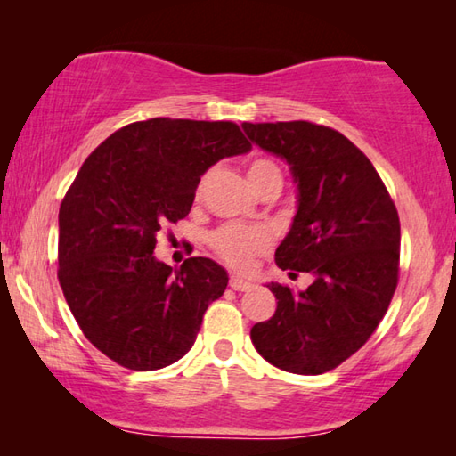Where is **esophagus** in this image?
Returning a JSON list of instances; mask_svg holds the SVG:
<instances>
[{
  "mask_svg": "<svg viewBox=\"0 0 456 456\" xmlns=\"http://www.w3.org/2000/svg\"><path fill=\"white\" fill-rule=\"evenodd\" d=\"M229 285H231V289H235V291H249L253 288L251 281H245V280H241V277H237V275H231Z\"/></svg>",
  "mask_w": 456,
  "mask_h": 456,
  "instance_id": "esophagus-1",
  "label": "esophagus"
}]
</instances>
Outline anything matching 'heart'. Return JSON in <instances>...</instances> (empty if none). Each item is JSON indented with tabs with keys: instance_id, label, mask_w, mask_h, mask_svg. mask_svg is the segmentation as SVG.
I'll return each instance as SVG.
<instances>
[{
	"instance_id": "1",
	"label": "heart",
	"mask_w": 456,
	"mask_h": 456,
	"mask_svg": "<svg viewBox=\"0 0 456 456\" xmlns=\"http://www.w3.org/2000/svg\"><path fill=\"white\" fill-rule=\"evenodd\" d=\"M213 171L200 176L197 184V195L205 191L207 183L211 181ZM247 176H249L251 187L257 192L264 191L267 184L281 183V171L272 159H253L247 167ZM209 245L221 261H225L229 267L247 272L256 264L259 256H264L273 245L272 229L265 225H239V223H227L213 231L209 235Z\"/></svg>"
}]
</instances>
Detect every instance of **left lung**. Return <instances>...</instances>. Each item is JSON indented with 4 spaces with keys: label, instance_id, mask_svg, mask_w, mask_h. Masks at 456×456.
<instances>
[{
    "label": "left lung",
    "instance_id": "left-lung-1",
    "mask_svg": "<svg viewBox=\"0 0 456 456\" xmlns=\"http://www.w3.org/2000/svg\"><path fill=\"white\" fill-rule=\"evenodd\" d=\"M251 142L291 165L299 207L275 251L289 275L315 281L296 293L267 285L277 310L251 328L269 364L293 374L334 370L374 334L395 296L400 269V219L374 165L338 130L307 120L243 122Z\"/></svg>",
    "mask_w": 456,
    "mask_h": 456
}]
</instances>
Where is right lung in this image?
<instances>
[{
  "mask_svg": "<svg viewBox=\"0 0 456 456\" xmlns=\"http://www.w3.org/2000/svg\"><path fill=\"white\" fill-rule=\"evenodd\" d=\"M251 149L235 122L149 118L92 151L60 205L58 280L92 346L128 370L173 364L195 344L229 277L207 257L154 259L207 168Z\"/></svg>",
  "mask_w": 456,
  "mask_h": 456,
  "instance_id": "obj_1",
  "label": "right lung"
}]
</instances>
